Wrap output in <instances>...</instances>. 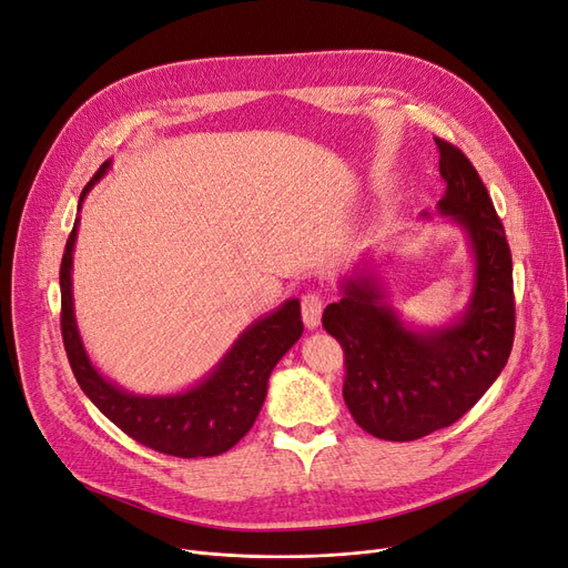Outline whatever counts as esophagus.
Here are the masks:
<instances>
[{
  "mask_svg": "<svg viewBox=\"0 0 568 568\" xmlns=\"http://www.w3.org/2000/svg\"><path fill=\"white\" fill-rule=\"evenodd\" d=\"M301 311H303V322L307 329H317L320 320H322V311H324V296L320 291H307L301 301Z\"/></svg>",
  "mask_w": 568,
  "mask_h": 568,
  "instance_id": "34e87169",
  "label": "esophagus"
}]
</instances>
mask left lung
<instances>
[{
    "label": "left lung",
    "mask_w": 568,
    "mask_h": 568,
    "mask_svg": "<svg viewBox=\"0 0 568 568\" xmlns=\"http://www.w3.org/2000/svg\"><path fill=\"white\" fill-rule=\"evenodd\" d=\"M445 194L438 213L467 234L474 286L462 315L443 326L407 324L367 265L341 284L322 324L346 355L353 419L384 440H417L455 424L507 365L514 343L511 253L488 189L464 153L434 136Z\"/></svg>",
    "instance_id": "obj_1"
}]
</instances>
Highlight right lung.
Segmentation results:
<instances>
[{"label": "right lung", "instance_id": "right-lung-1", "mask_svg": "<svg viewBox=\"0 0 568 568\" xmlns=\"http://www.w3.org/2000/svg\"><path fill=\"white\" fill-rule=\"evenodd\" d=\"M111 161L97 170L82 189L80 205L90 189L106 175ZM80 217L61 257V334L68 363L84 395L120 432L151 450L173 457H215L242 440L261 412L274 365L303 334L298 298L284 301L277 311L255 320L239 334L220 363L192 388L170 395H136L101 374L84 351L73 311V248Z\"/></svg>", "mask_w": 568, "mask_h": 568}]
</instances>
